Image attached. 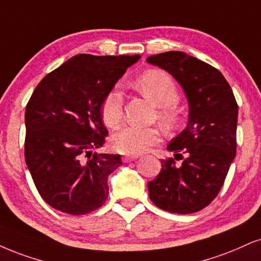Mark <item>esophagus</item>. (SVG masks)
Here are the masks:
<instances>
[{
    "label": "esophagus",
    "instance_id": "34e87169",
    "mask_svg": "<svg viewBox=\"0 0 261 261\" xmlns=\"http://www.w3.org/2000/svg\"><path fill=\"white\" fill-rule=\"evenodd\" d=\"M138 159V156H123L122 157V161H123L124 163H128L130 162V161H136Z\"/></svg>",
    "mask_w": 261,
    "mask_h": 261
}]
</instances>
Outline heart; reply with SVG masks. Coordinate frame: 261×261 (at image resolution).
Segmentation results:
<instances>
[{"label":"heart","instance_id":"obj_1","mask_svg":"<svg viewBox=\"0 0 261 261\" xmlns=\"http://www.w3.org/2000/svg\"><path fill=\"white\" fill-rule=\"evenodd\" d=\"M141 94L161 108L160 116L166 127H174L178 114L174 106L179 100V93L173 79L161 70H150L136 81ZM100 114L102 122L110 128L118 125L123 116V96L117 88L106 94L102 100ZM160 141V132L153 127L124 125L111 137V145L123 155H140Z\"/></svg>","mask_w":261,"mask_h":261}]
</instances>
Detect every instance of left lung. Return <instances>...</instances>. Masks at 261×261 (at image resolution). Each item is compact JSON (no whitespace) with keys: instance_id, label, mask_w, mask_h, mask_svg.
I'll use <instances>...</instances> for the list:
<instances>
[{"instance_id":"obj_1","label":"left lung","mask_w":261,"mask_h":261,"mask_svg":"<svg viewBox=\"0 0 261 261\" xmlns=\"http://www.w3.org/2000/svg\"><path fill=\"white\" fill-rule=\"evenodd\" d=\"M146 62L174 77L189 104L185 129L167 146L174 159L161 161L160 174L147 184L149 196L163 211L195 213L217 197L236 156L239 106L223 73L197 58L172 50Z\"/></svg>"}]
</instances>
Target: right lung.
Wrapping results in <instances>:
<instances>
[{
    "instance_id": "obj_1",
    "label": "right lung",
    "mask_w": 261,
    "mask_h": 261,
    "mask_svg": "<svg viewBox=\"0 0 261 261\" xmlns=\"http://www.w3.org/2000/svg\"><path fill=\"white\" fill-rule=\"evenodd\" d=\"M134 56L70 58L38 83L25 110V162L44 202L63 213L98 209L120 155L98 153L108 136L101 104Z\"/></svg>"
}]
</instances>
